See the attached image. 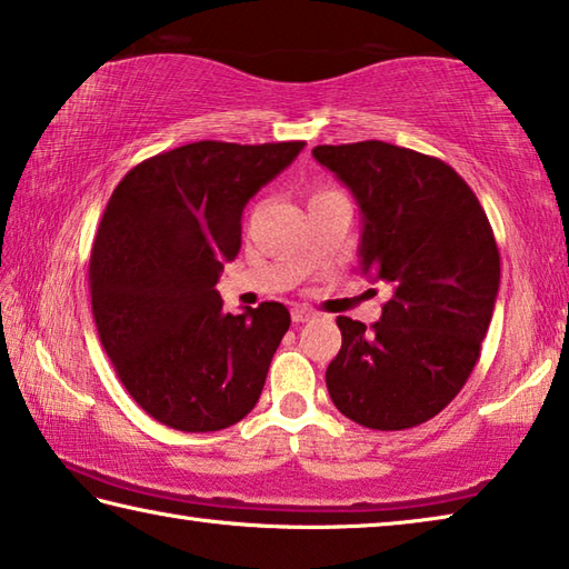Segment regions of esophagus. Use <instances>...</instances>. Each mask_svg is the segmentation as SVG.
Instances as JSON below:
<instances>
[{
	"label": "esophagus",
	"instance_id": "34e87169",
	"mask_svg": "<svg viewBox=\"0 0 569 569\" xmlns=\"http://www.w3.org/2000/svg\"><path fill=\"white\" fill-rule=\"evenodd\" d=\"M291 319H293V323H306V321L316 319V311H313V308H306V306H296L291 311Z\"/></svg>",
	"mask_w": 569,
	"mask_h": 569
}]
</instances>
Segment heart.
I'll use <instances>...</instances> for the list:
<instances>
[{
	"label": "heart",
	"mask_w": 569,
	"mask_h": 569,
	"mask_svg": "<svg viewBox=\"0 0 569 569\" xmlns=\"http://www.w3.org/2000/svg\"><path fill=\"white\" fill-rule=\"evenodd\" d=\"M321 192H331V190H319V192H316V196H321Z\"/></svg>",
	"instance_id": "1"
}]
</instances>
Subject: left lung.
I'll list each match as a JSON object with an SVG mask.
<instances>
[{"label":"left lung","mask_w":569,"mask_h":569,"mask_svg":"<svg viewBox=\"0 0 569 569\" xmlns=\"http://www.w3.org/2000/svg\"><path fill=\"white\" fill-rule=\"evenodd\" d=\"M313 158L353 192L361 268L389 286L381 319L339 316L326 387L343 417L379 431L435 419L479 361L499 291L485 208L445 160L381 140L319 146Z\"/></svg>","instance_id":"left-lung-1"}]
</instances>
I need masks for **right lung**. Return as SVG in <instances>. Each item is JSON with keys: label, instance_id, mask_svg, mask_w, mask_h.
<instances>
[{"label": "right lung", "instance_id": "obj_1", "mask_svg": "<svg viewBox=\"0 0 569 569\" xmlns=\"http://www.w3.org/2000/svg\"><path fill=\"white\" fill-rule=\"evenodd\" d=\"M306 142L200 140L142 160L112 190L90 256L92 316L122 387L178 431H218L261 397L291 313H226L216 291L240 216Z\"/></svg>", "mask_w": 569, "mask_h": 569}]
</instances>
